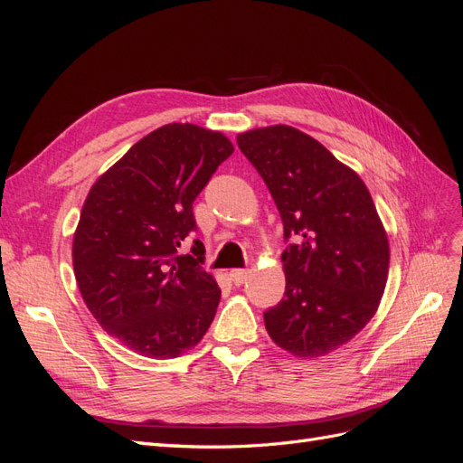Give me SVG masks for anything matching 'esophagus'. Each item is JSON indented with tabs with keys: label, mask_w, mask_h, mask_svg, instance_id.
I'll return each mask as SVG.
<instances>
[{
	"label": "esophagus",
	"mask_w": 463,
	"mask_h": 463,
	"mask_svg": "<svg viewBox=\"0 0 463 463\" xmlns=\"http://www.w3.org/2000/svg\"><path fill=\"white\" fill-rule=\"evenodd\" d=\"M247 276H249V270H243V269H235L230 272V279L235 286H241L247 279Z\"/></svg>",
	"instance_id": "34e87169"
}]
</instances>
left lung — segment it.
Returning <instances> with one entry per match:
<instances>
[{"label":"left lung","mask_w":463,"mask_h":463,"mask_svg":"<svg viewBox=\"0 0 463 463\" xmlns=\"http://www.w3.org/2000/svg\"><path fill=\"white\" fill-rule=\"evenodd\" d=\"M284 223V298L264 313L270 338L318 357L365 328L384 293L390 249L363 179L289 125L241 133Z\"/></svg>","instance_id":"8db88e82"}]
</instances>
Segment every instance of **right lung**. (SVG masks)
Returning a JSON list of instances; mask_svg holds the SVG:
<instances>
[{
	"label": "right lung",
	"instance_id": "obj_1",
	"mask_svg": "<svg viewBox=\"0 0 463 463\" xmlns=\"http://www.w3.org/2000/svg\"><path fill=\"white\" fill-rule=\"evenodd\" d=\"M218 131L170 123L148 133L98 177L73 237V269L89 311L133 352L172 359L197 345L220 303L203 270L193 203L232 156Z\"/></svg>",
	"mask_w": 463,
	"mask_h": 463
}]
</instances>
